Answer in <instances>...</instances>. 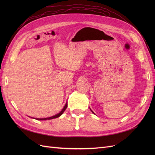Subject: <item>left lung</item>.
Instances as JSON below:
<instances>
[{
  "instance_id": "1",
  "label": "left lung",
  "mask_w": 155,
  "mask_h": 155,
  "mask_svg": "<svg viewBox=\"0 0 155 155\" xmlns=\"http://www.w3.org/2000/svg\"><path fill=\"white\" fill-rule=\"evenodd\" d=\"M91 111H92V112H93V111H92V110H91ZM93 113H94V112H93Z\"/></svg>"
}]
</instances>
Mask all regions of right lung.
<instances>
[{"instance_id": "1", "label": "right lung", "mask_w": 155, "mask_h": 155, "mask_svg": "<svg viewBox=\"0 0 155 155\" xmlns=\"http://www.w3.org/2000/svg\"><path fill=\"white\" fill-rule=\"evenodd\" d=\"M67 103L66 104H65L64 107H63V109L61 110V111L59 112V113H58L57 114H55V115L52 116H51V117H48V118H35V119L37 120H51V119H54V118H58V117H59L61 115H62V114L64 112L65 109H67Z\"/></svg>"}]
</instances>
